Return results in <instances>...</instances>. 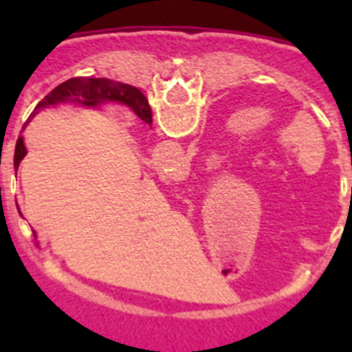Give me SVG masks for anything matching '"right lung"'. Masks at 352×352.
Segmentation results:
<instances>
[{"label":"right lung","instance_id":"1","mask_svg":"<svg viewBox=\"0 0 352 352\" xmlns=\"http://www.w3.org/2000/svg\"><path fill=\"white\" fill-rule=\"evenodd\" d=\"M74 102L79 105H88V107H96V105L105 104V102H118L125 104L133 113L138 114L144 123L151 125V109H149L146 96L142 95L141 89L130 84L116 82L111 79H95V77H74V79L65 80L63 84L56 86L33 111L31 116L38 113V109L49 107V105L67 104ZM26 157V146H24L23 138L17 139L14 153V167H19L21 160Z\"/></svg>","mask_w":352,"mask_h":352}]
</instances>
